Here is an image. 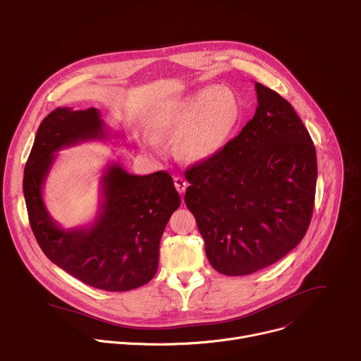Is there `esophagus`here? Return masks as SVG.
I'll use <instances>...</instances> for the list:
<instances>
[{"label": "esophagus", "instance_id": "obj_1", "mask_svg": "<svg viewBox=\"0 0 361 361\" xmlns=\"http://www.w3.org/2000/svg\"><path fill=\"white\" fill-rule=\"evenodd\" d=\"M174 184H176V188H177V191L180 194H183L185 191V188H187V181L183 177H180V176L174 177Z\"/></svg>", "mask_w": 361, "mask_h": 361}]
</instances>
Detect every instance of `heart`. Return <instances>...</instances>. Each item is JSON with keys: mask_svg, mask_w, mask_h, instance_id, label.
Instances as JSON below:
<instances>
[{"mask_svg": "<svg viewBox=\"0 0 361 361\" xmlns=\"http://www.w3.org/2000/svg\"><path fill=\"white\" fill-rule=\"evenodd\" d=\"M242 116V105L236 92L227 86H213L188 93L159 109L149 121L152 134L173 138L176 151L188 162H203L219 154ZM157 148L152 137L144 140Z\"/></svg>", "mask_w": 361, "mask_h": 361, "instance_id": "obj_1", "label": "heart"}]
</instances>
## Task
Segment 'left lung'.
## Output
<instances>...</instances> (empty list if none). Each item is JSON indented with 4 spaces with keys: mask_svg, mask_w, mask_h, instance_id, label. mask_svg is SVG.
<instances>
[{
    "mask_svg": "<svg viewBox=\"0 0 361 361\" xmlns=\"http://www.w3.org/2000/svg\"><path fill=\"white\" fill-rule=\"evenodd\" d=\"M257 108L213 158L185 170L184 202L210 265L227 276L268 268L305 236L317 152L302 121L275 90L255 83Z\"/></svg>",
    "mask_w": 361,
    "mask_h": 361,
    "instance_id": "1",
    "label": "left lung"
}]
</instances>
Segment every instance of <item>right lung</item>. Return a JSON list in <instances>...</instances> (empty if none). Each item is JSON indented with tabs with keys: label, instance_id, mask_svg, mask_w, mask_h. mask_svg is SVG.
Segmentation results:
<instances>
[{
	"label": "right lung",
	"instance_id": "obj_1",
	"mask_svg": "<svg viewBox=\"0 0 361 361\" xmlns=\"http://www.w3.org/2000/svg\"><path fill=\"white\" fill-rule=\"evenodd\" d=\"M104 138L108 128L97 109L56 108L39 126L24 169L23 191L31 231L53 264L86 285L122 292L155 276L161 236L181 199L169 173L134 176L111 162L101 178V204L93 223L61 228L42 194L56 152Z\"/></svg>",
	"mask_w": 361,
	"mask_h": 361
}]
</instances>
